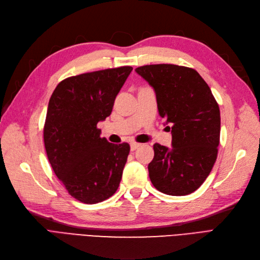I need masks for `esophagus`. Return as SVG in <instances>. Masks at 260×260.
<instances>
[{
    "label": "esophagus",
    "instance_id": "esophagus-1",
    "mask_svg": "<svg viewBox=\"0 0 260 260\" xmlns=\"http://www.w3.org/2000/svg\"><path fill=\"white\" fill-rule=\"evenodd\" d=\"M140 146H141V144H139V143H131L130 144V149L133 152V151H136V149H138Z\"/></svg>",
    "mask_w": 260,
    "mask_h": 260
}]
</instances>
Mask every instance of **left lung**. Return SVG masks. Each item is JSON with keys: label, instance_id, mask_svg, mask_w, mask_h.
Here are the masks:
<instances>
[{"label": "left lung", "instance_id": "1", "mask_svg": "<svg viewBox=\"0 0 260 260\" xmlns=\"http://www.w3.org/2000/svg\"><path fill=\"white\" fill-rule=\"evenodd\" d=\"M136 72L153 88L158 114L166 119L172 136L170 147L154 144V158L147 167L149 179L161 193L191 194L204 183L217 159V102L192 68L158 64L139 67Z\"/></svg>", "mask_w": 260, "mask_h": 260}]
</instances>
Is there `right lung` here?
<instances>
[{"mask_svg":"<svg viewBox=\"0 0 260 260\" xmlns=\"http://www.w3.org/2000/svg\"><path fill=\"white\" fill-rule=\"evenodd\" d=\"M131 72L124 66L70 77L50 99L45 151L55 175L81 203L103 202L119 186L130 146L109 143L96 125L111 115Z\"/></svg>","mask_w":260,"mask_h":260,"instance_id":"right-lung-1","label":"right lung"}]
</instances>
